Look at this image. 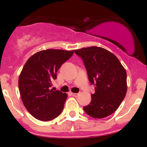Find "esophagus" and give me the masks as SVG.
<instances>
[{"label":"esophagus","mask_w":147,"mask_h":147,"mask_svg":"<svg viewBox=\"0 0 147 147\" xmlns=\"http://www.w3.org/2000/svg\"><path fill=\"white\" fill-rule=\"evenodd\" d=\"M71 95L73 96V97H78L79 94V93H71Z\"/></svg>","instance_id":"34e87169"}]
</instances>
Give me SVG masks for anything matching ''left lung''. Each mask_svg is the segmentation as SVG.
<instances>
[{"label": "left lung", "mask_w": 147, "mask_h": 147, "mask_svg": "<svg viewBox=\"0 0 147 147\" xmlns=\"http://www.w3.org/2000/svg\"><path fill=\"white\" fill-rule=\"evenodd\" d=\"M82 58L95 93L91 102L84 106L90 117L104 118L118 109L127 90L126 72L115 55L100 47L92 46L75 50Z\"/></svg>", "instance_id": "1"}]
</instances>
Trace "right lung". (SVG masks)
I'll return each mask as SVG.
<instances>
[{
	"mask_svg": "<svg viewBox=\"0 0 147 147\" xmlns=\"http://www.w3.org/2000/svg\"><path fill=\"white\" fill-rule=\"evenodd\" d=\"M73 53L63 50H42L32 55L23 66L18 79L22 102L38 120H52L61 113L67 94L50 88L58 70Z\"/></svg>",
	"mask_w": 147,
	"mask_h": 147,
	"instance_id": "obj_1",
	"label": "right lung"
}]
</instances>
